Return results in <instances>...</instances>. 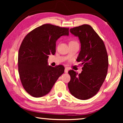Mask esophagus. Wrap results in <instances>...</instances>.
<instances>
[{
    "instance_id": "esophagus-1",
    "label": "esophagus",
    "mask_w": 123,
    "mask_h": 123,
    "mask_svg": "<svg viewBox=\"0 0 123 123\" xmlns=\"http://www.w3.org/2000/svg\"><path fill=\"white\" fill-rule=\"evenodd\" d=\"M68 68H65V70H64V72L65 73H68Z\"/></svg>"
}]
</instances>
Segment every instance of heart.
Masks as SVG:
<instances>
[{
  "instance_id": "heart-1",
  "label": "heart",
  "mask_w": 123,
  "mask_h": 123,
  "mask_svg": "<svg viewBox=\"0 0 123 123\" xmlns=\"http://www.w3.org/2000/svg\"><path fill=\"white\" fill-rule=\"evenodd\" d=\"M69 43H77V42L76 41H74H74H70Z\"/></svg>"
}]
</instances>
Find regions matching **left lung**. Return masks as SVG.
Here are the masks:
<instances>
[{"label":"left lung","mask_w":123,"mask_h":123,"mask_svg":"<svg viewBox=\"0 0 123 123\" xmlns=\"http://www.w3.org/2000/svg\"><path fill=\"white\" fill-rule=\"evenodd\" d=\"M79 37L81 51L77 61L81 62L82 71L68 72L71 77L68 88L72 95L81 100H87L96 95L107 74L108 57L103 40L90 25L84 24L70 30Z\"/></svg>","instance_id":"1"}]
</instances>
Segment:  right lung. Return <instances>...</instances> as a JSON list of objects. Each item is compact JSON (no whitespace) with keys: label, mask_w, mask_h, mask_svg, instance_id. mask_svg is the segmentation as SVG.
Here are the masks:
<instances>
[{"label":"right lung","mask_w":123,"mask_h":123,"mask_svg":"<svg viewBox=\"0 0 123 123\" xmlns=\"http://www.w3.org/2000/svg\"><path fill=\"white\" fill-rule=\"evenodd\" d=\"M63 35H69V28L46 24L28 33L22 41L18 52V72L23 88L34 97L48 94L64 72L62 65H48V55H54L56 42Z\"/></svg>","instance_id":"right-lung-1"}]
</instances>
